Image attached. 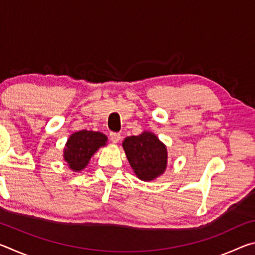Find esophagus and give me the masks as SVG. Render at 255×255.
<instances>
[{
    "label": "esophagus",
    "instance_id": "1",
    "mask_svg": "<svg viewBox=\"0 0 255 255\" xmlns=\"http://www.w3.org/2000/svg\"><path fill=\"white\" fill-rule=\"evenodd\" d=\"M120 133L119 132H115V131H111L110 132V139L112 143H118V141L120 140Z\"/></svg>",
    "mask_w": 255,
    "mask_h": 255
}]
</instances>
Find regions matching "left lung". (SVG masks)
<instances>
[{
	"label": "left lung",
	"instance_id": "obj_1",
	"mask_svg": "<svg viewBox=\"0 0 255 255\" xmlns=\"http://www.w3.org/2000/svg\"><path fill=\"white\" fill-rule=\"evenodd\" d=\"M124 149L136 175L143 181H150L166 169L167 152L158 138L145 131L138 136L125 138Z\"/></svg>",
	"mask_w": 255,
	"mask_h": 255
}]
</instances>
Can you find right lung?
<instances>
[{"instance_id": "obj_1", "label": "right lung", "mask_w": 255, "mask_h": 255, "mask_svg": "<svg viewBox=\"0 0 255 255\" xmlns=\"http://www.w3.org/2000/svg\"><path fill=\"white\" fill-rule=\"evenodd\" d=\"M107 136L99 131L80 130L67 140L64 158L73 171H81L88 165L92 155L99 147L105 146Z\"/></svg>"}]
</instances>
